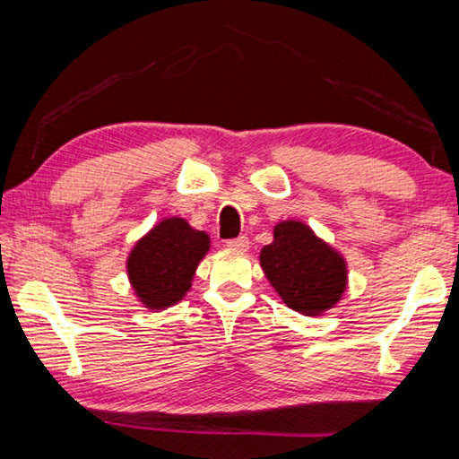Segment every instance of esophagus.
Segmentation results:
<instances>
[{"label":"esophagus","instance_id":"34e87169","mask_svg":"<svg viewBox=\"0 0 459 459\" xmlns=\"http://www.w3.org/2000/svg\"><path fill=\"white\" fill-rule=\"evenodd\" d=\"M229 248H232V251H247L248 248V238L247 237H238V238H232L227 243Z\"/></svg>","mask_w":459,"mask_h":459}]
</instances>
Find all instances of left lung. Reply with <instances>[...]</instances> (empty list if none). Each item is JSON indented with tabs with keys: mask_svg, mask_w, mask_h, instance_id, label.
Returning a JSON list of instances; mask_svg holds the SVG:
<instances>
[{
	"mask_svg": "<svg viewBox=\"0 0 459 459\" xmlns=\"http://www.w3.org/2000/svg\"><path fill=\"white\" fill-rule=\"evenodd\" d=\"M263 273L287 307L322 316L342 299L348 283L346 261L301 221H281L273 243L261 248Z\"/></svg>",
	"mask_w": 459,
	"mask_h": 459,
	"instance_id": "8db88e82",
	"label": "left lung"
}]
</instances>
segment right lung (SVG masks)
Wrapping results in <instances>:
<instances>
[{
    "mask_svg": "<svg viewBox=\"0 0 459 459\" xmlns=\"http://www.w3.org/2000/svg\"><path fill=\"white\" fill-rule=\"evenodd\" d=\"M211 237L180 216L164 219L137 240L127 257V277L147 309H166L190 291Z\"/></svg>",
    "mask_w": 459,
    "mask_h": 459,
    "instance_id": "1",
    "label": "right lung"
}]
</instances>
